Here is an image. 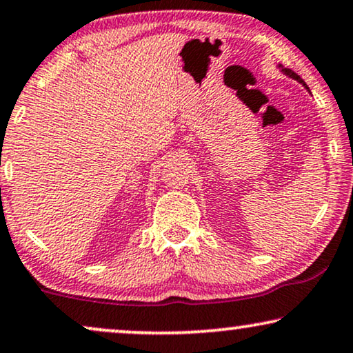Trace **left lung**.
Segmentation results:
<instances>
[{
	"label": "left lung",
	"mask_w": 353,
	"mask_h": 353,
	"mask_svg": "<svg viewBox=\"0 0 353 353\" xmlns=\"http://www.w3.org/2000/svg\"><path fill=\"white\" fill-rule=\"evenodd\" d=\"M279 68H281V65H279ZM283 72H284V74H288V75H289V77H292V79H295V81H299L300 83H303V87H305V88H307V90H308L307 83H305V82L302 81V79H300V77H299V75L294 72V70H292V69H288V68H284V69H283Z\"/></svg>",
	"instance_id": "obj_1"
}]
</instances>
